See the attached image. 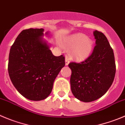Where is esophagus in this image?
I'll list each match as a JSON object with an SVG mask.
<instances>
[{
  "mask_svg": "<svg viewBox=\"0 0 125 125\" xmlns=\"http://www.w3.org/2000/svg\"><path fill=\"white\" fill-rule=\"evenodd\" d=\"M69 64V58L67 57H66V59H65V65L67 66Z\"/></svg>",
  "mask_w": 125,
  "mask_h": 125,
  "instance_id": "obj_1",
  "label": "esophagus"
}]
</instances>
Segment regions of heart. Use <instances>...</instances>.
Instances as JSON below:
<instances>
[{
  "label": "heart",
  "instance_id": "1",
  "mask_svg": "<svg viewBox=\"0 0 125 125\" xmlns=\"http://www.w3.org/2000/svg\"><path fill=\"white\" fill-rule=\"evenodd\" d=\"M62 45L71 50V56L77 61H83L90 57L94 48V42L82 33L72 34L63 39Z\"/></svg>",
  "mask_w": 125,
  "mask_h": 125
}]
</instances>
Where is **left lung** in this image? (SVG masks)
Wrapping results in <instances>:
<instances>
[{"mask_svg": "<svg viewBox=\"0 0 125 125\" xmlns=\"http://www.w3.org/2000/svg\"><path fill=\"white\" fill-rule=\"evenodd\" d=\"M96 45L92 54L80 63L71 62V91L85 103L94 101L104 95L114 82L115 62L114 52L103 33L93 32Z\"/></svg>", "mask_w": 125, "mask_h": 125, "instance_id": "left-lung-1", "label": "left lung"}]
</instances>
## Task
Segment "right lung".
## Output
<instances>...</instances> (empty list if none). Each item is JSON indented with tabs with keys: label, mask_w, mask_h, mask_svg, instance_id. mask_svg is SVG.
Here are the masks:
<instances>
[{
	"label": "right lung",
	"mask_w": 125,
	"mask_h": 125,
	"mask_svg": "<svg viewBox=\"0 0 125 125\" xmlns=\"http://www.w3.org/2000/svg\"><path fill=\"white\" fill-rule=\"evenodd\" d=\"M43 29L23 30L10 48L8 71L13 85L22 96L31 101L46 99L54 81L65 66L64 57L55 56L51 44L43 39L50 37Z\"/></svg>",
	"instance_id": "1"
}]
</instances>
